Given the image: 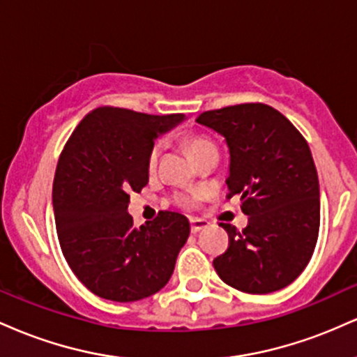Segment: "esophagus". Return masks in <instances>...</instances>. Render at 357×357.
I'll use <instances>...</instances> for the list:
<instances>
[{"label": "esophagus", "mask_w": 357, "mask_h": 357, "mask_svg": "<svg viewBox=\"0 0 357 357\" xmlns=\"http://www.w3.org/2000/svg\"><path fill=\"white\" fill-rule=\"evenodd\" d=\"M208 221L206 220H202V218H192L191 220V233H199L202 230H204V228H208Z\"/></svg>", "instance_id": "esophagus-1"}]
</instances>
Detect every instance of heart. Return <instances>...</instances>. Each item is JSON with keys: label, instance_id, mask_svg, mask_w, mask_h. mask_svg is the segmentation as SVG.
<instances>
[{"label": "heart", "instance_id": "1", "mask_svg": "<svg viewBox=\"0 0 357 357\" xmlns=\"http://www.w3.org/2000/svg\"><path fill=\"white\" fill-rule=\"evenodd\" d=\"M206 147H211V142L206 141V139H203V137L190 139V151H191L192 158H195L196 154L202 153V151L206 149ZM161 149H162V142L158 141L153 146V149H151L149 159H147V162H149L151 167H154L155 162H158V158H159V154H161ZM181 203L186 204V206H191V204H195V198H181Z\"/></svg>", "mask_w": 357, "mask_h": 357}]
</instances>
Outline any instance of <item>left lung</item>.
Wrapping results in <instances>:
<instances>
[{"label":"left lung","mask_w":357,"mask_h":357,"mask_svg":"<svg viewBox=\"0 0 357 357\" xmlns=\"http://www.w3.org/2000/svg\"><path fill=\"white\" fill-rule=\"evenodd\" d=\"M198 124L225 137L228 198L240 195L247 228L228 231L230 247L213 260L221 280L247 294L292 284L307 267L321 223L319 178L309 144L292 122L265 104L208 110Z\"/></svg>","instance_id":"obj_1"}]
</instances>
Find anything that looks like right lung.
Wrapping results in <instances>:
<instances>
[{
	"mask_svg": "<svg viewBox=\"0 0 357 357\" xmlns=\"http://www.w3.org/2000/svg\"><path fill=\"white\" fill-rule=\"evenodd\" d=\"M184 121L129 109H93L75 127L53 179V213L65 260L90 292L114 302L146 298L169 282L190 236L181 213L134 227L129 192L149 181L154 141Z\"/></svg>",
	"mask_w": 357,
	"mask_h": 357,
	"instance_id": "obj_1",
	"label": "right lung"
}]
</instances>
